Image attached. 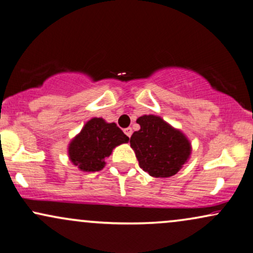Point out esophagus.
Segmentation results:
<instances>
[{
	"instance_id": "esophagus-1",
	"label": "esophagus",
	"mask_w": 253,
	"mask_h": 253,
	"mask_svg": "<svg viewBox=\"0 0 253 253\" xmlns=\"http://www.w3.org/2000/svg\"><path fill=\"white\" fill-rule=\"evenodd\" d=\"M124 132H125V134L128 136V138H130V135H132V128H130V127H127V128H125Z\"/></svg>"
}]
</instances>
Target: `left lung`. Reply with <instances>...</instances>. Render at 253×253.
<instances>
[{"instance_id":"1","label":"left lung","mask_w":253,"mask_h":253,"mask_svg":"<svg viewBox=\"0 0 253 253\" xmlns=\"http://www.w3.org/2000/svg\"><path fill=\"white\" fill-rule=\"evenodd\" d=\"M140 129L130 136L139 166L154 178L178 173L190 159L192 146L187 136L158 115L138 118Z\"/></svg>"}]
</instances>
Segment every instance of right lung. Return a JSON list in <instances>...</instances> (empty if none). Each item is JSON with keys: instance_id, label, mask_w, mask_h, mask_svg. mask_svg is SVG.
<instances>
[{"instance_id": "right-lung-1", "label": "right lung", "mask_w": 253, "mask_h": 253, "mask_svg": "<svg viewBox=\"0 0 253 253\" xmlns=\"http://www.w3.org/2000/svg\"><path fill=\"white\" fill-rule=\"evenodd\" d=\"M129 138L115 123L102 118H92L68 145V158L82 172L101 171L106 158L117 146L128 142Z\"/></svg>"}]
</instances>
